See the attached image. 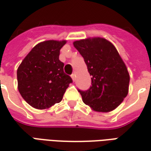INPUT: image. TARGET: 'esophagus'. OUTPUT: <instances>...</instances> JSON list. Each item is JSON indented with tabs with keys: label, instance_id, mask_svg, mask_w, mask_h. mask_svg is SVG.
Here are the masks:
<instances>
[{
	"label": "esophagus",
	"instance_id": "1",
	"mask_svg": "<svg viewBox=\"0 0 151 151\" xmlns=\"http://www.w3.org/2000/svg\"><path fill=\"white\" fill-rule=\"evenodd\" d=\"M71 78H72V80H73V81H75L76 80V76L74 73H73L72 75H71Z\"/></svg>",
	"mask_w": 151,
	"mask_h": 151
}]
</instances>
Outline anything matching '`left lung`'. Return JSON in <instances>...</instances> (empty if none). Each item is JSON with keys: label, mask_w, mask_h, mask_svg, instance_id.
<instances>
[{"label": "left lung", "mask_w": 151, "mask_h": 151, "mask_svg": "<svg viewBox=\"0 0 151 151\" xmlns=\"http://www.w3.org/2000/svg\"><path fill=\"white\" fill-rule=\"evenodd\" d=\"M73 44L92 76L89 89L78 90L83 102L97 112L116 109L129 93L130 77L114 45L103 37H88Z\"/></svg>", "instance_id": "left-lung-1"}]
</instances>
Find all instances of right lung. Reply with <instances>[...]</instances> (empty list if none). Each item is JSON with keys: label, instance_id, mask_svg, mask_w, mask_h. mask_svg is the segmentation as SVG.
<instances>
[{"label": "right lung", "instance_id": "right-lung-1", "mask_svg": "<svg viewBox=\"0 0 151 151\" xmlns=\"http://www.w3.org/2000/svg\"><path fill=\"white\" fill-rule=\"evenodd\" d=\"M66 41L40 42L22 60L17 70L18 89L29 105L48 109L61 102L72 79L63 71L59 52Z\"/></svg>", "mask_w": 151, "mask_h": 151}]
</instances>
